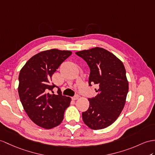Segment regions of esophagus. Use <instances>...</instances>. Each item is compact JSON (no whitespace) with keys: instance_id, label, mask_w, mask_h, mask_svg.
<instances>
[{"instance_id":"1","label":"esophagus","mask_w":155,"mask_h":155,"mask_svg":"<svg viewBox=\"0 0 155 155\" xmlns=\"http://www.w3.org/2000/svg\"><path fill=\"white\" fill-rule=\"evenodd\" d=\"M79 99V96H78V95H75L74 97H72V99H73L74 101H75V100H77V99Z\"/></svg>"}]
</instances>
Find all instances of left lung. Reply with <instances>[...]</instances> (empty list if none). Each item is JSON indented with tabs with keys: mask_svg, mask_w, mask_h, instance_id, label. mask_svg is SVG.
<instances>
[{
	"mask_svg": "<svg viewBox=\"0 0 155 155\" xmlns=\"http://www.w3.org/2000/svg\"><path fill=\"white\" fill-rule=\"evenodd\" d=\"M90 68L89 84L99 85V92L89 99L88 110L82 112L84 122L92 130H101L114 123L124 107L129 84L122 62L103 48L75 52Z\"/></svg>",
	"mask_w": 155,
	"mask_h": 155,
	"instance_id": "obj_1",
	"label": "left lung"
}]
</instances>
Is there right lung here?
<instances>
[{"label": "right lung", "instance_id": "1", "mask_svg": "<svg viewBox=\"0 0 155 155\" xmlns=\"http://www.w3.org/2000/svg\"><path fill=\"white\" fill-rule=\"evenodd\" d=\"M72 54L70 51L56 48L40 52L25 63L19 74V97L29 118L45 129L60 125L71 98L50 94L55 85L51 84L52 75L60 65Z\"/></svg>", "mask_w": 155, "mask_h": 155}]
</instances>
